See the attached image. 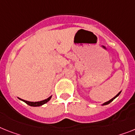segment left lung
Listing matches in <instances>:
<instances>
[{"label":"left lung","instance_id":"1","mask_svg":"<svg viewBox=\"0 0 135 135\" xmlns=\"http://www.w3.org/2000/svg\"><path fill=\"white\" fill-rule=\"evenodd\" d=\"M120 93H121V92H119V93H118V94H117V95H116V96H115V97H113V99H110V100H109V101H108V102H106L104 103V104H103V105H107V104H110V103L112 101H113V99H115V98H116V97H117V96H119V94H120Z\"/></svg>","mask_w":135,"mask_h":135}]
</instances>
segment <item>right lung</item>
Masks as SVG:
<instances>
[{
  "label": "right lung",
  "instance_id": "obj_1",
  "mask_svg": "<svg viewBox=\"0 0 135 135\" xmlns=\"http://www.w3.org/2000/svg\"><path fill=\"white\" fill-rule=\"evenodd\" d=\"M51 96L49 97V98H47V99H45V100L40 101V102H28V101L23 100V99H20V98H19V99H20V100L23 101L24 102H25L26 104H28L29 106H42V105H43V104H46V102H48L51 99Z\"/></svg>",
  "mask_w": 135,
  "mask_h": 135
}]
</instances>
